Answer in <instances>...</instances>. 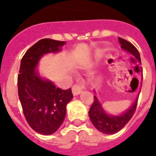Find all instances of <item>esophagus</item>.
<instances>
[{"mask_svg":"<svg viewBox=\"0 0 156 156\" xmlns=\"http://www.w3.org/2000/svg\"><path fill=\"white\" fill-rule=\"evenodd\" d=\"M85 88V86L83 85V83H76L72 87V92L73 95H78L82 92V90Z\"/></svg>","mask_w":156,"mask_h":156,"instance_id":"esophagus-1","label":"esophagus"}]
</instances>
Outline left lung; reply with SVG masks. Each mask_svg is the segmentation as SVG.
<instances>
[{"mask_svg":"<svg viewBox=\"0 0 156 156\" xmlns=\"http://www.w3.org/2000/svg\"><path fill=\"white\" fill-rule=\"evenodd\" d=\"M119 42L121 44V48L132 54L141 62L140 55L138 49L130 42L122 38H119ZM137 104L138 98L134 104L130 107V108L125 113L121 114L120 116H109L104 111L97 98L94 96V101L89 110V116L94 126L98 130L106 134H112L121 130L129 121L135 112Z\"/></svg>","mask_w":156,"mask_h":156,"instance_id":"obj_1","label":"left lung"}]
</instances>
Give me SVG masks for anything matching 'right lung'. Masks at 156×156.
<instances>
[{
  "instance_id": "add662e5",
  "label": "right lung",
  "mask_w": 156,
  "mask_h": 156,
  "mask_svg": "<svg viewBox=\"0 0 156 156\" xmlns=\"http://www.w3.org/2000/svg\"><path fill=\"white\" fill-rule=\"evenodd\" d=\"M64 44V41L40 40L27 51L21 61L18 89L23 114L29 126L44 135L55 133L63 123L66 104L72 100L73 94L71 88L63 90L42 79L35 68L44 54L57 52Z\"/></svg>"
}]
</instances>
